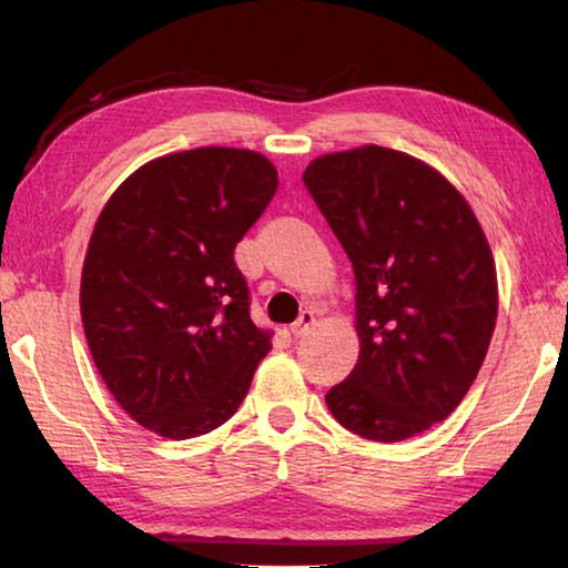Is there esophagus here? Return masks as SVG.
Here are the masks:
<instances>
[{
  "label": "esophagus",
  "instance_id": "1",
  "mask_svg": "<svg viewBox=\"0 0 568 568\" xmlns=\"http://www.w3.org/2000/svg\"><path fill=\"white\" fill-rule=\"evenodd\" d=\"M315 325V313L313 311H303L301 315H297V321L291 325V333L295 335V338H301V335H305L307 331H311Z\"/></svg>",
  "mask_w": 568,
  "mask_h": 568
}]
</instances>
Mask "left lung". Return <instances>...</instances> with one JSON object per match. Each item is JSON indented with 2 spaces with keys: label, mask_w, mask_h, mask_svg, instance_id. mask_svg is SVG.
Wrapping results in <instances>:
<instances>
[{
  "label": "left lung",
  "mask_w": 568,
  "mask_h": 568,
  "mask_svg": "<svg viewBox=\"0 0 568 568\" xmlns=\"http://www.w3.org/2000/svg\"><path fill=\"white\" fill-rule=\"evenodd\" d=\"M355 273L358 363L325 403L351 434L428 430L476 381L496 328L488 240L464 195L406 152L363 145L303 172Z\"/></svg>",
  "instance_id": "left-lung-1"
}]
</instances>
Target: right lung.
<instances>
[{
  "instance_id": "right-lung-1",
  "label": "right lung",
  "mask_w": 568,
  "mask_h": 568,
  "mask_svg": "<svg viewBox=\"0 0 568 568\" xmlns=\"http://www.w3.org/2000/svg\"><path fill=\"white\" fill-rule=\"evenodd\" d=\"M275 190L261 152L197 148L150 160L102 207L82 265L84 338L114 400L152 434L223 426L271 351L233 253Z\"/></svg>"
}]
</instances>
